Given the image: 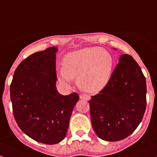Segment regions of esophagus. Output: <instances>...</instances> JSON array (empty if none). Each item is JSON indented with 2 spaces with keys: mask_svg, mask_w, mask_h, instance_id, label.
Instances as JSON below:
<instances>
[{
  "mask_svg": "<svg viewBox=\"0 0 157 157\" xmlns=\"http://www.w3.org/2000/svg\"><path fill=\"white\" fill-rule=\"evenodd\" d=\"M80 99H83V100H86V101H89L90 99V96L88 95H80Z\"/></svg>",
  "mask_w": 157,
  "mask_h": 157,
  "instance_id": "1",
  "label": "esophagus"
}]
</instances>
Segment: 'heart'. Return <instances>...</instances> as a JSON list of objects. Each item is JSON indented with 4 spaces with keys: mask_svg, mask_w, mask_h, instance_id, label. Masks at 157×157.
Wrapping results in <instances>:
<instances>
[{
    "mask_svg": "<svg viewBox=\"0 0 157 157\" xmlns=\"http://www.w3.org/2000/svg\"><path fill=\"white\" fill-rule=\"evenodd\" d=\"M113 65V57L108 51L98 47H86L65 56L58 77L65 84H70L73 78H77L82 90L93 93L99 92L108 84Z\"/></svg>",
    "mask_w": 157,
    "mask_h": 157,
    "instance_id": "b5f03b06",
    "label": "heart"
}]
</instances>
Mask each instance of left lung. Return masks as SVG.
<instances>
[{"label":"left lung","mask_w":157,"mask_h":157,"mask_svg":"<svg viewBox=\"0 0 157 157\" xmlns=\"http://www.w3.org/2000/svg\"><path fill=\"white\" fill-rule=\"evenodd\" d=\"M147 86L141 67L123 54L110 80L90 101L93 129L98 138L117 141L136 129L146 109Z\"/></svg>","instance_id":"1"}]
</instances>
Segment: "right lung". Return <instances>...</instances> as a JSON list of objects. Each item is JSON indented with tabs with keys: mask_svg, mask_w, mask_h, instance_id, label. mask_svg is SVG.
I'll return each instance as SVG.
<instances>
[{
	"mask_svg": "<svg viewBox=\"0 0 157 157\" xmlns=\"http://www.w3.org/2000/svg\"><path fill=\"white\" fill-rule=\"evenodd\" d=\"M56 47L35 52L18 65L10 84L13 113L17 125L34 141L55 144L65 138L71 113L79 100L76 92L57 91Z\"/></svg>",
	"mask_w": 157,
	"mask_h": 157,
	"instance_id": "add662e5",
	"label": "right lung"
}]
</instances>
